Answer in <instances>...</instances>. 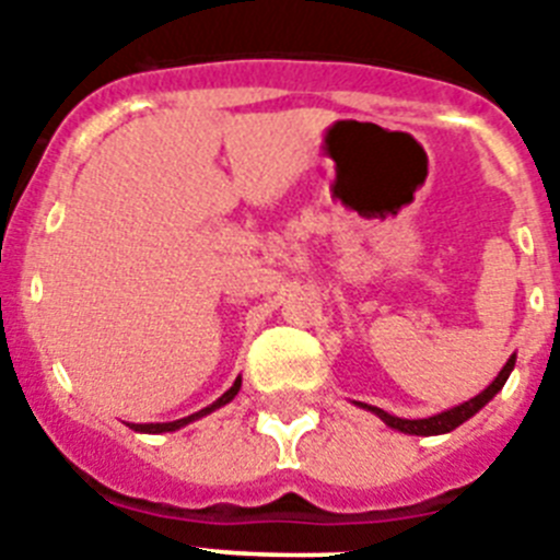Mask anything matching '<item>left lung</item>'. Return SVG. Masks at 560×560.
Here are the masks:
<instances>
[{"mask_svg":"<svg viewBox=\"0 0 560 560\" xmlns=\"http://www.w3.org/2000/svg\"><path fill=\"white\" fill-rule=\"evenodd\" d=\"M513 364H516V355H511L508 359V364H504L502 370H499L497 378L488 384V387L482 389L479 395H474V398H468L465 404H459V407H452L446 409V412L440 415H432V418H418V420H407V418H395V415L384 412V409L378 407H370V404H361V400H355V407L368 409V412H373L375 418H381L384 423H387L389 429H398V432L404 434H418V438H432V434H446L452 432V429H457L459 423H465L468 418H474V415L479 412V409L488 404V400L493 398V395L499 393V389L504 387V381H508V375L513 373Z\"/></svg>","mask_w":560,"mask_h":560,"instance_id":"1","label":"left lung"}]
</instances>
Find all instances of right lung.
Segmentation results:
<instances>
[{
	"instance_id": "add662e5",
	"label": "right lung",
	"mask_w": 560,
	"mask_h": 560,
	"mask_svg": "<svg viewBox=\"0 0 560 560\" xmlns=\"http://www.w3.org/2000/svg\"><path fill=\"white\" fill-rule=\"evenodd\" d=\"M237 389H241V378H235V384H232V387L226 389V393L221 395L219 400H212L210 407H205V409H199V412L187 415V418H182V420H171V423H128V427H131L133 432H142V434H162V432H176V429L187 427V423H192V420H199V418H205V415L215 412V409L226 407V404H230V400L235 398V395H237Z\"/></svg>"
}]
</instances>
